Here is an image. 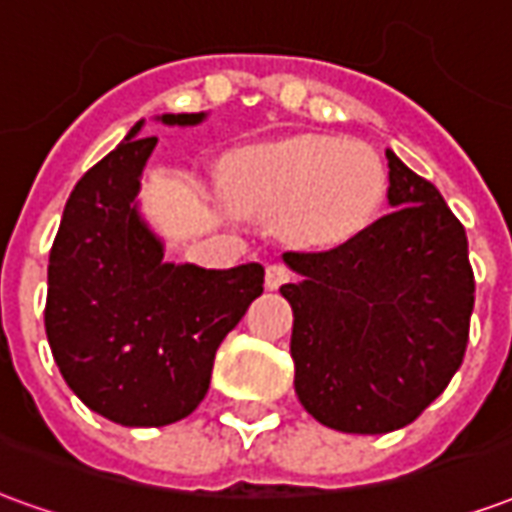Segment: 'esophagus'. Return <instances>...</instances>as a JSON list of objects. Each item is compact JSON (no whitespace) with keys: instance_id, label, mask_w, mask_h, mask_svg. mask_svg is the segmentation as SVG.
Here are the masks:
<instances>
[{"instance_id":"obj_1","label":"esophagus","mask_w":512,"mask_h":512,"mask_svg":"<svg viewBox=\"0 0 512 512\" xmlns=\"http://www.w3.org/2000/svg\"><path fill=\"white\" fill-rule=\"evenodd\" d=\"M290 277H293V271H290L285 263H271V266L266 268V288H282L285 282H290Z\"/></svg>"}]
</instances>
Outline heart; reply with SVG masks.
<instances>
[{
	"mask_svg": "<svg viewBox=\"0 0 512 512\" xmlns=\"http://www.w3.org/2000/svg\"><path fill=\"white\" fill-rule=\"evenodd\" d=\"M238 211L277 216L304 246L354 241L386 197V169L370 147L340 136L299 134L238 150L222 175Z\"/></svg>",
	"mask_w": 512,
	"mask_h": 512,
	"instance_id": "1",
	"label": "heart"
}]
</instances>
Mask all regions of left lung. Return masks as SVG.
<instances>
[{"label":"left lung","instance_id":"1","mask_svg":"<svg viewBox=\"0 0 512 512\" xmlns=\"http://www.w3.org/2000/svg\"><path fill=\"white\" fill-rule=\"evenodd\" d=\"M395 208L326 252H285L299 282L290 356L296 395L343 433L406 428L461 367L474 310L469 241L430 180L386 150Z\"/></svg>","mask_w":512,"mask_h":512}]
</instances>
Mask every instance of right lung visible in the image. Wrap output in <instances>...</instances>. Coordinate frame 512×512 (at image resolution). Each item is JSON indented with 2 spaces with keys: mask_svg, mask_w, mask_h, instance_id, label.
Here are the masks:
<instances>
[{
  "mask_svg": "<svg viewBox=\"0 0 512 512\" xmlns=\"http://www.w3.org/2000/svg\"><path fill=\"white\" fill-rule=\"evenodd\" d=\"M202 117L161 120L194 126ZM139 128L142 120L65 202L43 315L54 362L84 406L117 425L161 428L200 406L216 348L263 293L266 271L164 263V246L134 205L158 142L134 139Z\"/></svg>",
  "mask_w": 512,
  "mask_h": 512,
  "instance_id": "obj_1",
  "label": "right lung"
}]
</instances>
